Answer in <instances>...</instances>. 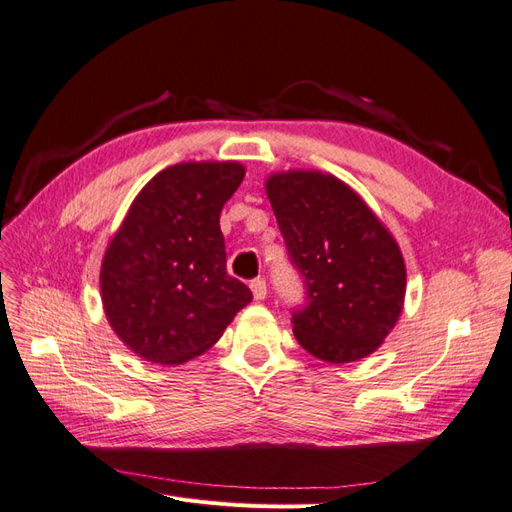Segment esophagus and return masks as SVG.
Returning a JSON list of instances; mask_svg holds the SVG:
<instances>
[{
	"mask_svg": "<svg viewBox=\"0 0 512 512\" xmlns=\"http://www.w3.org/2000/svg\"><path fill=\"white\" fill-rule=\"evenodd\" d=\"M250 288H252V294H254L256 301H262V299L267 297V282L260 280V277L250 284Z\"/></svg>",
	"mask_w": 512,
	"mask_h": 512,
	"instance_id": "obj_1",
	"label": "esophagus"
}]
</instances>
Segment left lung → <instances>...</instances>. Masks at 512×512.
I'll return each instance as SVG.
<instances>
[{"mask_svg": "<svg viewBox=\"0 0 512 512\" xmlns=\"http://www.w3.org/2000/svg\"><path fill=\"white\" fill-rule=\"evenodd\" d=\"M305 305L292 333L316 359L350 363L391 333L406 297L399 245L363 198L318 170L275 173L265 183Z\"/></svg>", "mask_w": 512, "mask_h": 512, "instance_id": "left-lung-1", "label": "left lung"}]
</instances>
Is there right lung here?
<instances>
[{
    "mask_svg": "<svg viewBox=\"0 0 512 512\" xmlns=\"http://www.w3.org/2000/svg\"><path fill=\"white\" fill-rule=\"evenodd\" d=\"M245 177L239 162L164 168L134 198L100 271L108 324L134 354L158 365L200 356L252 301L226 273L220 213Z\"/></svg>",
    "mask_w": 512,
    "mask_h": 512,
    "instance_id": "right-lung-1",
    "label": "right lung"
}]
</instances>
